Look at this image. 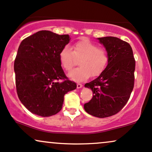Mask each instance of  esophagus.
Returning a JSON list of instances; mask_svg holds the SVG:
<instances>
[{
  "mask_svg": "<svg viewBox=\"0 0 152 152\" xmlns=\"http://www.w3.org/2000/svg\"><path fill=\"white\" fill-rule=\"evenodd\" d=\"M83 88V85L80 84V83H77V88L80 89V88Z\"/></svg>",
  "mask_w": 152,
  "mask_h": 152,
  "instance_id": "esophagus-1",
  "label": "esophagus"
}]
</instances>
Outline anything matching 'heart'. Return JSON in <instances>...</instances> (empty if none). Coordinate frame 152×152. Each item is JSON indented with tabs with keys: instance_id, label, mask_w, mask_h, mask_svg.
<instances>
[{
	"instance_id": "b5f03b06",
	"label": "heart",
	"mask_w": 152,
	"mask_h": 152,
	"mask_svg": "<svg viewBox=\"0 0 152 152\" xmlns=\"http://www.w3.org/2000/svg\"><path fill=\"white\" fill-rule=\"evenodd\" d=\"M61 66L66 71H70L80 60V67L68 74L71 80L81 82L90 76L96 77L101 74L107 67L108 55L105 49L99 47L97 44L87 39L78 41L73 46V51L65 46L59 54Z\"/></svg>"
}]
</instances>
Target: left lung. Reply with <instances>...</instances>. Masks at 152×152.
I'll use <instances>...</instances> for the list:
<instances>
[{"label": "left lung", "instance_id": "left-lung-1", "mask_svg": "<svg viewBox=\"0 0 152 152\" xmlns=\"http://www.w3.org/2000/svg\"><path fill=\"white\" fill-rule=\"evenodd\" d=\"M108 55L103 72L94 80L86 83L93 97L84 105L85 111L98 118L118 113L129 100L134 85L135 59L130 44L113 37L97 39Z\"/></svg>", "mask_w": 152, "mask_h": 152}]
</instances>
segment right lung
Masks as SVG:
<instances>
[{
    "label": "right lung",
    "instance_id": "right-lung-1",
    "mask_svg": "<svg viewBox=\"0 0 152 152\" xmlns=\"http://www.w3.org/2000/svg\"><path fill=\"white\" fill-rule=\"evenodd\" d=\"M68 34L39 31L21 42L14 62L16 87L20 101L31 113L42 117L55 115L64 96L77 85L64 75L59 54L70 41ZM65 80L62 83L57 80Z\"/></svg>",
    "mask_w": 152,
    "mask_h": 152
}]
</instances>
